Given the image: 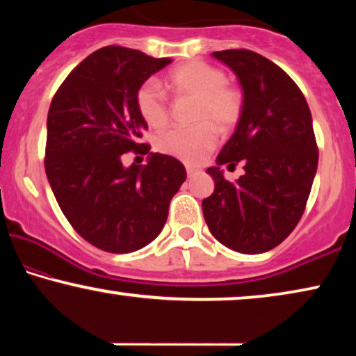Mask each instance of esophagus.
<instances>
[{"instance_id": "1", "label": "esophagus", "mask_w": 356, "mask_h": 356, "mask_svg": "<svg viewBox=\"0 0 356 356\" xmlns=\"http://www.w3.org/2000/svg\"><path fill=\"white\" fill-rule=\"evenodd\" d=\"M196 172H197V170L194 168V167H189V165L186 167V173H188V177H193V175L196 173Z\"/></svg>"}]
</instances>
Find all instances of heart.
Returning <instances> with one entry per match:
<instances>
[{
  "label": "heart",
  "instance_id": "b5f03b06",
  "mask_svg": "<svg viewBox=\"0 0 356 356\" xmlns=\"http://www.w3.org/2000/svg\"><path fill=\"white\" fill-rule=\"evenodd\" d=\"M167 82L175 95L197 100L194 121L201 123L191 128L165 131L155 140V147L186 163H199L217 144V134L211 124L220 133H228L240 121L243 95L227 84L225 72L204 61H188L173 67L168 72ZM136 105L150 128L160 129L168 123V102L155 82H144L139 87Z\"/></svg>",
  "mask_w": 356,
  "mask_h": 356
}]
</instances>
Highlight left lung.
<instances>
[{
	"label": "left lung",
	"mask_w": 356,
	"mask_h": 356,
	"mask_svg": "<svg viewBox=\"0 0 356 356\" xmlns=\"http://www.w3.org/2000/svg\"><path fill=\"white\" fill-rule=\"evenodd\" d=\"M243 90L235 133L207 168L216 189L202 201L209 230L222 245L259 254L280 245L303 216L318 170L313 118L305 95L284 70L251 50L213 51ZM241 161L235 184L222 177Z\"/></svg>",
	"instance_id": "left-lung-1"
}]
</instances>
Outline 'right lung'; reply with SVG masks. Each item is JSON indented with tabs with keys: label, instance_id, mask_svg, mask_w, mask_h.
I'll list each match as a JSON object with an SVG mask.
<instances>
[{
	"label": "right lung",
	"instance_id": "obj_1",
	"mask_svg": "<svg viewBox=\"0 0 356 356\" xmlns=\"http://www.w3.org/2000/svg\"><path fill=\"white\" fill-rule=\"evenodd\" d=\"M170 58L104 47L79 63L53 97L47 118L45 172L67 222L99 250L133 252L162 232L170 201L186 179L183 163L150 152L147 165L121 162L147 154V123L136 94Z\"/></svg>",
	"mask_w": 356,
	"mask_h": 356
}]
</instances>
